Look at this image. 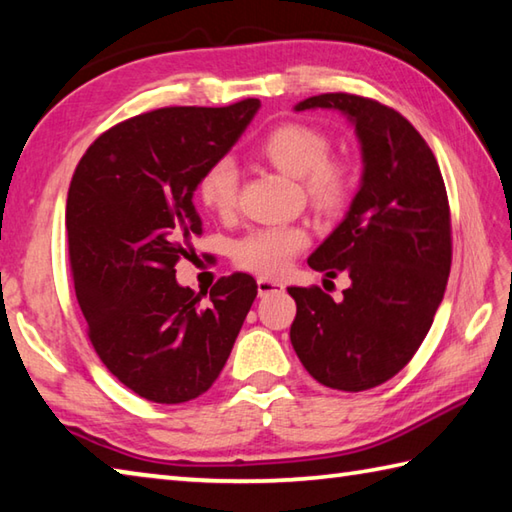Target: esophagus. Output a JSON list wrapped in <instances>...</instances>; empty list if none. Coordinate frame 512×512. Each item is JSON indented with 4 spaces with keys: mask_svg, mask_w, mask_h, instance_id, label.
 <instances>
[{
    "mask_svg": "<svg viewBox=\"0 0 512 512\" xmlns=\"http://www.w3.org/2000/svg\"><path fill=\"white\" fill-rule=\"evenodd\" d=\"M257 291H259V295L277 293V291H284V284L277 282V280H268V277H259V280H257Z\"/></svg>",
    "mask_w": 512,
    "mask_h": 512,
    "instance_id": "34e87169",
    "label": "esophagus"
}]
</instances>
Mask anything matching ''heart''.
I'll use <instances>...</instances> for the list:
<instances>
[{"instance_id": "heart-1", "label": "heart", "mask_w": 512, "mask_h": 512, "mask_svg": "<svg viewBox=\"0 0 512 512\" xmlns=\"http://www.w3.org/2000/svg\"><path fill=\"white\" fill-rule=\"evenodd\" d=\"M329 136L304 123H282L266 132L255 147L257 156L284 174L300 176L306 201L313 210L336 212L345 206L353 188L351 163L329 154ZM239 172L232 161L210 163L197 181L201 206L217 217H230L237 208ZM309 246V235L300 226H266L250 230L232 248L239 268L262 277L282 275L297 253Z\"/></svg>"}]
</instances>
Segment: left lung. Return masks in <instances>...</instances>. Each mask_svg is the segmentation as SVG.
Wrapping results in <instances>:
<instances>
[{"label":"left lung","mask_w":512,"mask_h":512,"mask_svg":"<svg viewBox=\"0 0 512 512\" xmlns=\"http://www.w3.org/2000/svg\"><path fill=\"white\" fill-rule=\"evenodd\" d=\"M318 107L353 120L365 172L345 221L309 257L313 271H345L351 286L342 302L288 286L291 342L318 383L365 392L394 378L432 327L452 266L450 203L430 145L396 109L342 91L295 109Z\"/></svg>","instance_id":"8db88e82"}]
</instances>
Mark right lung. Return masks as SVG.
I'll return each instance as SVG.
<instances>
[{
  "mask_svg": "<svg viewBox=\"0 0 512 512\" xmlns=\"http://www.w3.org/2000/svg\"><path fill=\"white\" fill-rule=\"evenodd\" d=\"M259 109L163 107L102 132L67 197L71 280L98 358L152 403H185L219 378L257 297L246 273L221 277L210 300L176 282L203 226L192 197Z\"/></svg>",
  "mask_w": 512,
  "mask_h": 512,
  "instance_id": "1",
  "label": "right lung"
}]
</instances>
